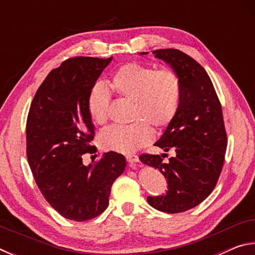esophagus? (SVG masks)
<instances>
[{
	"label": "esophagus",
	"instance_id": "obj_1",
	"mask_svg": "<svg viewBox=\"0 0 255 255\" xmlns=\"http://www.w3.org/2000/svg\"><path fill=\"white\" fill-rule=\"evenodd\" d=\"M126 159L129 164H133L139 161V158H138L137 155H133V154H128L126 156Z\"/></svg>",
	"mask_w": 255,
	"mask_h": 255
}]
</instances>
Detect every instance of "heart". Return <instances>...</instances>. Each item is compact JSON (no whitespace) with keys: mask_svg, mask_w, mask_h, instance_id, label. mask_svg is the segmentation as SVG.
I'll return each mask as SVG.
<instances>
[{"mask_svg":"<svg viewBox=\"0 0 255 255\" xmlns=\"http://www.w3.org/2000/svg\"><path fill=\"white\" fill-rule=\"evenodd\" d=\"M109 85L118 97L132 102L131 120L128 126H111L99 136L106 150L129 154L148 144L153 138L149 125L166 127L178 112L181 101V82L171 70L156 71L153 66L127 63L114 72ZM88 111L91 119L103 125L109 118V94L97 84L88 97Z\"/></svg>","mask_w":255,"mask_h":255,"instance_id":"heart-1","label":"heart"}]
</instances>
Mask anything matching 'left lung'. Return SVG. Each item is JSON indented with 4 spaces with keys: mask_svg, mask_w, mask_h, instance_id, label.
<instances>
[{
    "mask_svg": "<svg viewBox=\"0 0 255 255\" xmlns=\"http://www.w3.org/2000/svg\"><path fill=\"white\" fill-rule=\"evenodd\" d=\"M148 53H140L145 55ZM169 64L181 82V101L173 120L155 143L174 156L141 154L144 164L155 167L167 181L165 195L147 197L159 211L182 213L204 201L213 191L223 169L227 146L221 102L210 77L199 63L178 49L154 50Z\"/></svg>",
    "mask_w": 255,
    "mask_h": 255,
    "instance_id": "8db88e82",
    "label": "left lung"
}]
</instances>
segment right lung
Returning <instances> with one entry per match:
<instances>
[{"instance_id":"add662e5","label":"right lung","mask_w":255,"mask_h":255,"mask_svg":"<svg viewBox=\"0 0 255 255\" xmlns=\"http://www.w3.org/2000/svg\"><path fill=\"white\" fill-rule=\"evenodd\" d=\"M112 57H74L51 71L37 90L27 119V157L38 188L63 217L85 222L107 209L112 183L126 167L116 152L84 165L94 125L88 97Z\"/></svg>"}]
</instances>
